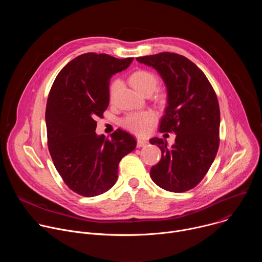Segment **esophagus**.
Returning a JSON list of instances; mask_svg holds the SVG:
<instances>
[{"mask_svg":"<svg viewBox=\"0 0 262 262\" xmlns=\"http://www.w3.org/2000/svg\"><path fill=\"white\" fill-rule=\"evenodd\" d=\"M147 144H148V142L145 141V140H142V139H138L137 140V147H139V148L145 147Z\"/></svg>","mask_w":262,"mask_h":262,"instance_id":"esophagus-1","label":"esophagus"}]
</instances>
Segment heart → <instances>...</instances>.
I'll use <instances>...</instances> for the list:
<instances>
[{"label":"heart","mask_w":262,"mask_h":262,"mask_svg":"<svg viewBox=\"0 0 262 262\" xmlns=\"http://www.w3.org/2000/svg\"><path fill=\"white\" fill-rule=\"evenodd\" d=\"M130 84L142 94L152 93L158 85H159V78L157 74L145 69L135 71L130 78ZM121 86L120 80H114L110 86V98L113 99L117 90ZM157 114L154 111L147 110L141 112H133V113L126 114L121 120L120 124L126 128L127 130L136 134V135H145L150 126L156 122Z\"/></svg>","instance_id":"obj_1"}]
</instances>
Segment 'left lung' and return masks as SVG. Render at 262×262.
<instances>
[{
    "label": "left lung",
    "instance_id": "8db88e82",
    "mask_svg": "<svg viewBox=\"0 0 262 262\" xmlns=\"http://www.w3.org/2000/svg\"><path fill=\"white\" fill-rule=\"evenodd\" d=\"M154 67L164 80L168 105L161 133H175V144L152 138L160 147L161 161L150 177L160 188L182 193L194 189L208 172L220 144V106L216 94L203 71L191 60L175 53L137 58Z\"/></svg>",
    "mask_w": 262,
    "mask_h": 262
}]
</instances>
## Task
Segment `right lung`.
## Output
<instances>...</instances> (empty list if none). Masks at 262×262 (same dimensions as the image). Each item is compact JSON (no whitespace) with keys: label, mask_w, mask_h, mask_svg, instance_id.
Returning a JSON list of instances; mask_svg holds the SVG:
<instances>
[{"label":"right lung","mask_w":262,"mask_h":262,"mask_svg":"<svg viewBox=\"0 0 262 262\" xmlns=\"http://www.w3.org/2000/svg\"><path fill=\"white\" fill-rule=\"evenodd\" d=\"M133 59L83 54L63 67L51 88L46 110L49 151L65 184L81 196L108 191L117 181L119 162L136 148L135 138L119 128L111 139L95 133V119L108 105L111 77Z\"/></svg>","instance_id":"right-lung-1"}]
</instances>
